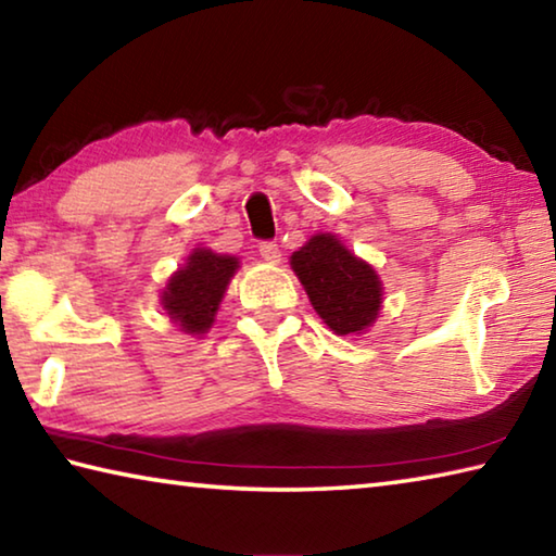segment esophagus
I'll use <instances>...</instances> for the list:
<instances>
[{"instance_id":"1","label":"esophagus","mask_w":556,"mask_h":556,"mask_svg":"<svg viewBox=\"0 0 556 556\" xmlns=\"http://www.w3.org/2000/svg\"><path fill=\"white\" fill-rule=\"evenodd\" d=\"M260 255L265 262H279V248L275 242H260Z\"/></svg>"}]
</instances>
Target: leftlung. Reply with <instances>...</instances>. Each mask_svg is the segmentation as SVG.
Segmentation results:
<instances>
[{
  "label": "left lung",
  "mask_w": 556,
  "mask_h": 556,
  "mask_svg": "<svg viewBox=\"0 0 556 556\" xmlns=\"http://www.w3.org/2000/svg\"><path fill=\"white\" fill-rule=\"evenodd\" d=\"M289 262L316 314L333 333H363L375 324L382 306V281L336 235H314Z\"/></svg>",
  "instance_id": "left-lung-1"
}]
</instances>
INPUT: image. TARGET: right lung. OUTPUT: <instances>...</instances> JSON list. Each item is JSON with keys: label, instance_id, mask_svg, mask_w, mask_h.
<instances>
[{"label": "right lung", "instance_id": "add662e5", "mask_svg": "<svg viewBox=\"0 0 556 556\" xmlns=\"http://www.w3.org/2000/svg\"><path fill=\"white\" fill-rule=\"evenodd\" d=\"M238 267V257L195 248L188 255L186 265L166 281L162 294L164 312L184 333H205L215 321L225 289Z\"/></svg>", "mask_w": 556, "mask_h": 556}]
</instances>
